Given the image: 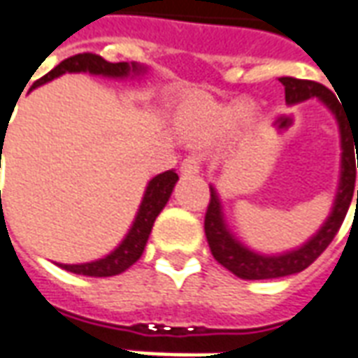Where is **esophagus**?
<instances>
[{"instance_id": "esophagus-1", "label": "esophagus", "mask_w": 358, "mask_h": 358, "mask_svg": "<svg viewBox=\"0 0 358 358\" xmlns=\"http://www.w3.org/2000/svg\"><path fill=\"white\" fill-rule=\"evenodd\" d=\"M180 171L184 174H197L201 171V157L199 155H187L184 161H182V166Z\"/></svg>"}]
</instances>
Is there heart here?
<instances>
[{
	"mask_svg": "<svg viewBox=\"0 0 358 358\" xmlns=\"http://www.w3.org/2000/svg\"><path fill=\"white\" fill-rule=\"evenodd\" d=\"M251 109L241 107V115L249 117ZM178 120L184 130L195 136H207L224 128L226 122L230 120V110H218L209 103L192 101L182 105L178 110Z\"/></svg>",
	"mask_w": 358,
	"mask_h": 358,
	"instance_id": "obj_1",
	"label": "heart"
}]
</instances>
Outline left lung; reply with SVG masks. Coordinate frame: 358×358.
<instances>
[{
  "instance_id": "1",
  "label": "left lung",
  "mask_w": 358,
  "mask_h": 358,
  "mask_svg": "<svg viewBox=\"0 0 358 358\" xmlns=\"http://www.w3.org/2000/svg\"><path fill=\"white\" fill-rule=\"evenodd\" d=\"M285 88V101L299 103L310 97H318L320 101L334 113V117L339 124L341 134V176H339V187L336 201L331 207L328 220L310 240L301 245L295 251H287L284 255H259L234 238L230 230L226 228L224 217H222V207L218 199L215 187H210V201L205 213V236L209 241V248L213 257L224 268L236 274L241 280H270V278H282L295 274L305 270L308 264H313L322 255V251L331 243L339 232V228L345 220L347 210L351 205L355 194V178H357V169H355V157L351 151L357 149L358 155V128L351 124V120L345 115V107L338 101V97L331 94L330 90L313 80H299V78H289L284 76L280 78ZM357 207H358V189H357Z\"/></svg>"
}]
</instances>
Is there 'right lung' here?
I'll list each match as a JSON object with an SVG mask.
<instances>
[{"mask_svg":"<svg viewBox=\"0 0 358 358\" xmlns=\"http://www.w3.org/2000/svg\"><path fill=\"white\" fill-rule=\"evenodd\" d=\"M141 71H143V66L136 65V63H132V65H128V63H109V61H105L95 53H78V55H73V57L61 61L53 71L42 76L40 80H36L32 84V88L42 86L45 82L53 80V78H57V76L65 73H90L110 76V78H124L128 74H140ZM176 182H178V174L174 171L157 174L155 178L149 182L130 232L126 234L122 243L113 253L103 257L99 261H94V263L59 264V266L69 270V272H74V274L94 278L117 276L120 272H124L126 268H130L143 253L151 228H153V222H155L159 213L163 210V207L169 201Z\"/></svg>","mask_w":358,"mask_h":358,"instance_id":"right-lung-1","label":"right lung"}]
</instances>
